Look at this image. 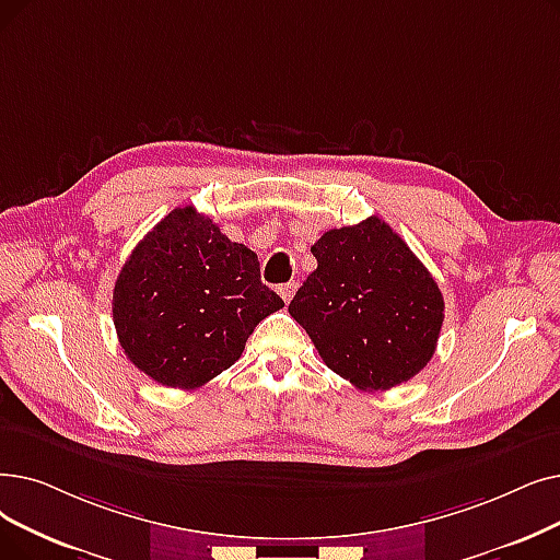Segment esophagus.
<instances>
[{
	"label": "esophagus",
	"instance_id": "obj_1",
	"mask_svg": "<svg viewBox=\"0 0 560 560\" xmlns=\"http://www.w3.org/2000/svg\"><path fill=\"white\" fill-rule=\"evenodd\" d=\"M295 290H298V283H295V281H288V283H281V285L277 288V293H279V295H281V300L288 304L290 300H293Z\"/></svg>",
	"mask_w": 560,
	"mask_h": 560
}]
</instances>
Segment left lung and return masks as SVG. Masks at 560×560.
<instances>
[{"mask_svg":"<svg viewBox=\"0 0 560 560\" xmlns=\"http://www.w3.org/2000/svg\"><path fill=\"white\" fill-rule=\"evenodd\" d=\"M318 267L288 313L327 366L361 392H386L428 366L444 323L442 290L407 242L369 217L311 247Z\"/></svg>","mask_w":560,"mask_h":560,"instance_id":"8db88e82","label":"left lung"}]
</instances>
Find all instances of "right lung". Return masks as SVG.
Returning <instances> with one entry per match:
<instances>
[{
  "label": "right lung",
  "mask_w": 560,
  "mask_h": 560,
  "mask_svg": "<svg viewBox=\"0 0 560 560\" xmlns=\"http://www.w3.org/2000/svg\"><path fill=\"white\" fill-rule=\"evenodd\" d=\"M281 306L260 281L258 256L191 206L139 242L112 300L120 348L172 388H197L231 369L256 325Z\"/></svg>",
  "instance_id": "obj_1"
}]
</instances>
